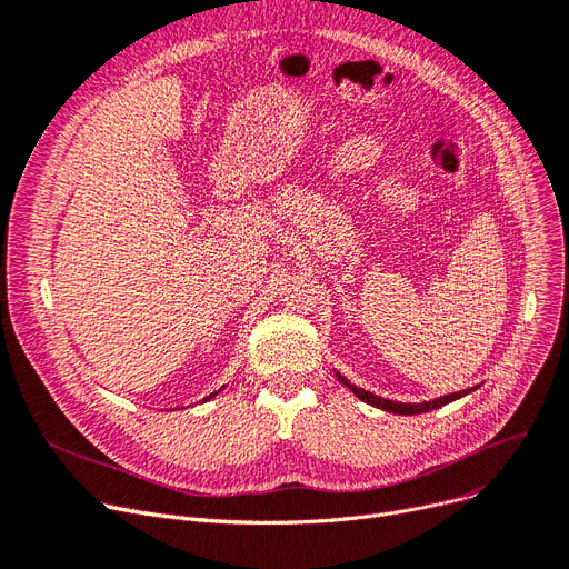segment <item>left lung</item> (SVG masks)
<instances>
[{
	"label": "left lung",
	"instance_id": "1",
	"mask_svg": "<svg viewBox=\"0 0 569 569\" xmlns=\"http://www.w3.org/2000/svg\"><path fill=\"white\" fill-rule=\"evenodd\" d=\"M335 375H338V380H340L345 387H349V389L353 391V396H359L363 403H370V406H375V408L393 412V415H422V412H429V410H436V408H443V406L457 401V398L467 396V393H471V391L476 389V387H473V389H465V391H457V393H446V396L433 398V401H422V403H398V401H389V398L375 396V393H370V391H366V389H361V387L351 385V382L347 380V377L340 375L338 370H335Z\"/></svg>",
	"mask_w": 569,
	"mask_h": 569
}]
</instances>
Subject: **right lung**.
<instances>
[{
	"label": "right lung",
	"instance_id": "1",
	"mask_svg": "<svg viewBox=\"0 0 569 569\" xmlns=\"http://www.w3.org/2000/svg\"><path fill=\"white\" fill-rule=\"evenodd\" d=\"M222 389H224V387H222ZM222 389H218V391H213V393H208V396H206V398H203V401H210V398H213V396H218V393H220V391H222Z\"/></svg>",
	"mask_w": 569,
	"mask_h": 569
}]
</instances>
